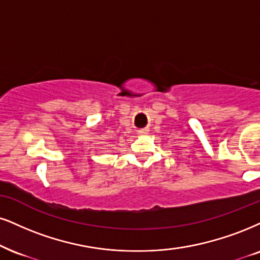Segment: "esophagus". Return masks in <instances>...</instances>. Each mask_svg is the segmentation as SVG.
Masks as SVG:
<instances>
[{
  "label": "esophagus",
  "mask_w": 260,
  "mask_h": 260,
  "mask_svg": "<svg viewBox=\"0 0 260 260\" xmlns=\"http://www.w3.org/2000/svg\"><path fill=\"white\" fill-rule=\"evenodd\" d=\"M148 134H149V129H142V130H139V135H141V136L148 135Z\"/></svg>",
  "instance_id": "34e87169"
}]
</instances>
